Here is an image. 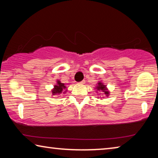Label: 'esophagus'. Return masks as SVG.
<instances>
[{
    "mask_svg": "<svg viewBox=\"0 0 158 158\" xmlns=\"http://www.w3.org/2000/svg\"><path fill=\"white\" fill-rule=\"evenodd\" d=\"M79 84H85V81H84V80H83V81H80V82H79Z\"/></svg>",
    "mask_w": 158,
    "mask_h": 158,
    "instance_id": "1",
    "label": "esophagus"
}]
</instances>
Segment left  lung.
Returning <instances> with one entry per match:
<instances>
[{
  "instance_id": "8db88e82",
  "label": "left lung",
  "mask_w": 158,
  "mask_h": 158,
  "mask_svg": "<svg viewBox=\"0 0 158 158\" xmlns=\"http://www.w3.org/2000/svg\"><path fill=\"white\" fill-rule=\"evenodd\" d=\"M96 89H97L98 90H102V91L105 93V94H106V95H108L109 94V91H107L106 90V86L105 85L102 84V83H98V85H97V87H96Z\"/></svg>"
}]
</instances>
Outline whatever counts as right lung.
I'll return each instance as SVG.
<instances>
[{
	"instance_id": "add662e5",
	"label": "right lung",
	"mask_w": 158,
	"mask_h": 158,
	"mask_svg": "<svg viewBox=\"0 0 158 158\" xmlns=\"http://www.w3.org/2000/svg\"><path fill=\"white\" fill-rule=\"evenodd\" d=\"M66 86L63 83H60V81H58L57 84L55 85L54 89L52 90V95H60L61 93H65V91H63V89H65Z\"/></svg>"
}]
</instances>
